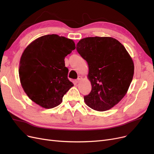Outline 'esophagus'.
I'll return each mask as SVG.
<instances>
[{
	"label": "esophagus",
	"mask_w": 154,
	"mask_h": 154,
	"mask_svg": "<svg viewBox=\"0 0 154 154\" xmlns=\"http://www.w3.org/2000/svg\"><path fill=\"white\" fill-rule=\"evenodd\" d=\"M82 76H79L78 77V78H77V80H76V83H78L79 82H80V81L82 80Z\"/></svg>",
	"instance_id": "esophagus-1"
}]
</instances>
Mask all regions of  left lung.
Masks as SVG:
<instances>
[{
  "label": "left lung",
  "instance_id": "left-lung-1",
  "mask_svg": "<svg viewBox=\"0 0 154 154\" xmlns=\"http://www.w3.org/2000/svg\"><path fill=\"white\" fill-rule=\"evenodd\" d=\"M76 50L88 66L92 89L84 96L87 106L105 111L118 104L132 82L134 66L127 51L111 37H87L79 41Z\"/></svg>",
  "mask_w": 154,
  "mask_h": 154
}]
</instances>
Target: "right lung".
Listing matches in <instances>:
<instances>
[{
	"label": "right lung",
	"instance_id": "right-lung-1",
	"mask_svg": "<svg viewBox=\"0 0 154 154\" xmlns=\"http://www.w3.org/2000/svg\"><path fill=\"white\" fill-rule=\"evenodd\" d=\"M75 48L72 40L54 34L41 36L26 48L18 73L23 89L32 101L45 109L62 103L74 85L67 78L64 59Z\"/></svg>",
	"mask_w": 154,
	"mask_h": 154
}]
</instances>
